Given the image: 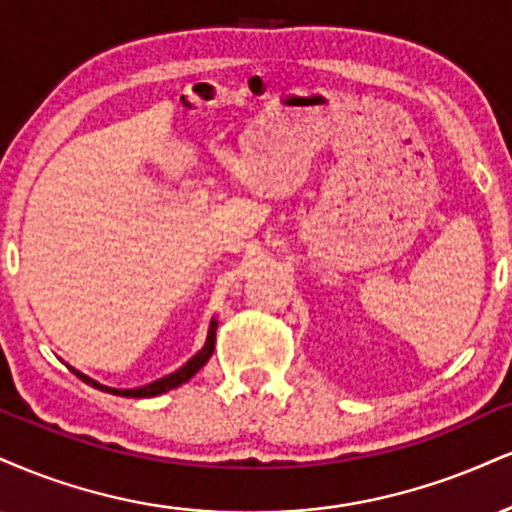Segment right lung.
I'll list each match as a JSON object with an SVG mask.
<instances>
[{
  "label": "right lung",
  "instance_id": "right-lung-1",
  "mask_svg": "<svg viewBox=\"0 0 512 512\" xmlns=\"http://www.w3.org/2000/svg\"><path fill=\"white\" fill-rule=\"evenodd\" d=\"M214 338H217V324L212 322V326H209V334H207V343H205V348H202L200 353H197V355L193 357V360H188V365H186V367H181V369H178V372L169 374V377H164V379L155 381V384L143 386V389L123 391V396H159V393L171 391V389H176V386H181L183 381H188L190 377H193V374L197 372V369H200V367L205 365V362L209 360V355L214 353Z\"/></svg>",
  "mask_w": 512,
  "mask_h": 512
}]
</instances>
